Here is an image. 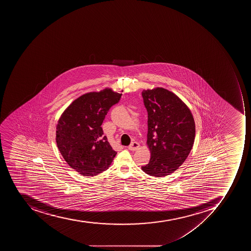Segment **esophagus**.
<instances>
[{"instance_id":"obj_1","label":"esophagus","mask_w":251,"mask_h":251,"mask_svg":"<svg viewBox=\"0 0 251 251\" xmlns=\"http://www.w3.org/2000/svg\"><path fill=\"white\" fill-rule=\"evenodd\" d=\"M140 148V144L137 142H132V144L128 146V150L136 151Z\"/></svg>"}]
</instances>
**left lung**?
Listing matches in <instances>:
<instances>
[{
  "label": "left lung",
  "instance_id": "obj_1",
  "mask_svg": "<svg viewBox=\"0 0 251 251\" xmlns=\"http://www.w3.org/2000/svg\"><path fill=\"white\" fill-rule=\"evenodd\" d=\"M142 97L148 111L151 158L141 168L150 176H167L181 166L193 147V115L176 94L163 88L144 89Z\"/></svg>",
  "mask_w": 251,
  "mask_h": 251
}]
</instances>
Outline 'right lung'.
Masks as SVG:
<instances>
[{
  "mask_svg": "<svg viewBox=\"0 0 251 251\" xmlns=\"http://www.w3.org/2000/svg\"><path fill=\"white\" fill-rule=\"evenodd\" d=\"M122 93L106 88L79 97L63 111L56 125L58 149L71 168L82 176H97L112 162L117 152L103 136L101 125Z\"/></svg>",
  "mask_w": 251,
  "mask_h": 251,
  "instance_id": "1",
  "label": "right lung"
}]
</instances>
